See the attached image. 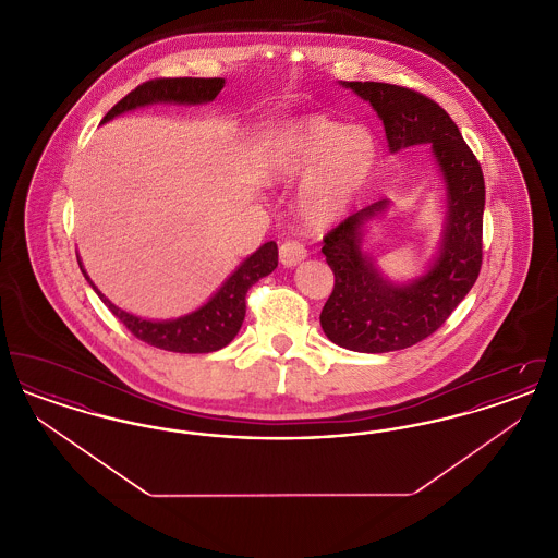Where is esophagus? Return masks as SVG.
<instances>
[{"mask_svg":"<svg viewBox=\"0 0 558 558\" xmlns=\"http://www.w3.org/2000/svg\"><path fill=\"white\" fill-rule=\"evenodd\" d=\"M305 257H307V248L303 242H299V240L282 242V246H280L282 266L294 267L296 264H301Z\"/></svg>","mask_w":558,"mask_h":558,"instance_id":"34e87169","label":"esophagus"}]
</instances>
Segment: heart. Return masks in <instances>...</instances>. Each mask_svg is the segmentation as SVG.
Here are the masks:
<instances>
[{"label":"heart","mask_w":558,"mask_h":558,"mask_svg":"<svg viewBox=\"0 0 558 558\" xmlns=\"http://www.w3.org/2000/svg\"><path fill=\"white\" fill-rule=\"evenodd\" d=\"M376 159L378 144L366 128L307 117L271 142L267 169L282 180L310 175L301 192V209L312 223H328L368 182Z\"/></svg>","instance_id":"1"}]
</instances>
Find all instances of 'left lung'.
I'll return each mask as SVG.
<instances>
[{
  "label": "left lung",
  "instance_id": "left-lung-1",
  "mask_svg": "<svg viewBox=\"0 0 558 558\" xmlns=\"http://www.w3.org/2000/svg\"><path fill=\"white\" fill-rule=\"evenodd\" d=\"M343 85L378 112L391 153L433 144L448 187L441 253L425 276L408 287L387 282L362 251V228L387 209V198L349 215L324 236L322 253L335 274V289L319 314L324 335L351 351L387 353L425 341L473 289L483 262L485 182L477 157L435 100L391 83Z\"/></svg>",
  "mask_w": 558,
  "mask_h": 558
}]
</instances>
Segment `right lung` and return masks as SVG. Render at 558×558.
I'll return each instance as SVG.
<instances>
[{"instance_id": "add662e5", "label": "right lung", "mask_w": 558, "mask_h": 558, "mask_svg": "<svg viewBox=\"0 0 558 558\" xmlns=\"http://www.w3.org/2000/svg\"><path fill=\"white\" fill-rule=\"evenodd\" d=\"M221 87H223V80L219 77H211V80L159 77V80L146 81L110 108L102 123L125 110L153 105V102H180V105L211 102L221 92ZM276 266H278V246L276 242H266L246 262H242V266L226 280V284L219 291L215 292V296L207 305H203L201 310H196L194 314L184 318L150 322V319L132 316L119 310L117 305H112L107 296L92 284L80 262L81 271L92 284V289L98 292V296L105 301L108 310L123 322V326L135 339L165 351H175V353H211L228 345L239 335L242 319L246 314V303H244L246 292L264 276L271 274Z\"/></svg>"}]
</instances>
